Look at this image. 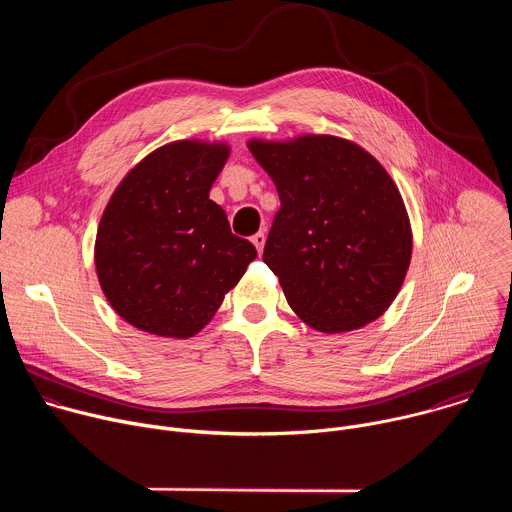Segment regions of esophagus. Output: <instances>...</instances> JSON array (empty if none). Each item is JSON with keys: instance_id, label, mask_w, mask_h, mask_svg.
<instances>
[{"instance_id": "esophagus-1", "label": "esophagus", "mask_w": 512, "mask_h": 512, "mask_svg": "<svg viewBox=\"0 0 512 512\" xmlns=\"http://www.w3.org/2000/svg\"><path fill=\"white\" fill-rule=\"evenodd\" d=\"M251 241H253V245L257 247V251L261 253V251H263V247H265V233H263V231L255 233V235L251 237Z\"/></svg>"}]
</instances>
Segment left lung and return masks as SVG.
Wrapping results in <instances>:
<instances>
[{
    "instance_id": "left-lung-1",
    "label": "left lung",
    "mask_w": 512,
    "mask_h": 512,
    "mask_svg": "<svg viewBox=\"0 0 512 512\" xmlns=\"http://www.w3.org/2000/svg\"><path fill=\"white\" fill-rule=\"evenodd\" d=\"M281 206L263 261L314 330L362 328L391 306L411 261V227L387 170L334 135L247 143Z\"/></svg>"
}]
</instances>
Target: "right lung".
I'll return each instance as SVG.
<instances>
[{
    "instance_id": "1",
    "label": "right lung",
    "mask_w": 512,
    "mask_h": 512,
    "mask_svg": "<svg viewBox=\"0 0 512 512\" xmlns=\"http://www.w3.org/2000/svg\"><path fill=\"white\" fill-rule=\"evenodd\" d=\"M229 145L174 141L143 158L113 192L97 231L95 267L131 326L190 338L221 308L257 257L208 198Z\"/></svg>"
}]
</instances>
